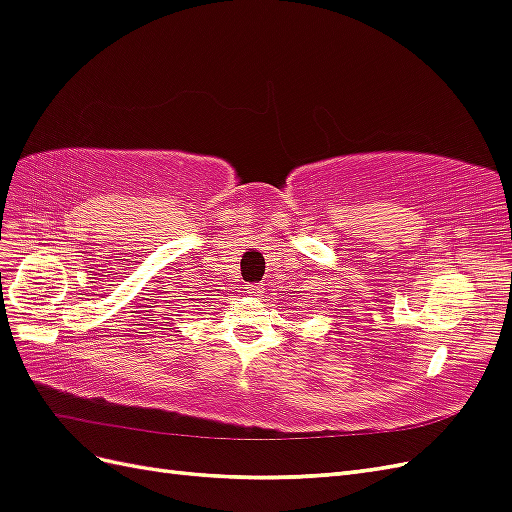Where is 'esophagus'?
I'll return each mask as SVG.
<instances>
[{"mask_svg":"<svg viewBox=\"0 0 512 512\" xmlns=\"http://www.w3.org/2000/svg\"><path fill=\"white\" fill-rule=\"evenodd\" d=\"M243 292L250 294V297H258V294H262V286H258V284H247V286L243 288Z\"/></svg>","mask_w":512,"mask_h":512,"instance_id":"obj_1","label":"esophagus"}]
</instances>
